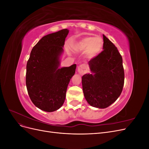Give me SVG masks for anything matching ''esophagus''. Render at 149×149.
Wrapping results in <instances>:
<instances>
[{"mask_svg":"<svg viewBox=\"0 0 149 149\" xmlns=\"http://www.w3.org/2000/svg\"><path fill=\"white\" fill-rule=\"evenodd\" d=\"M78 71L80 74H84L86 71V66L84 64L80 65L78 68Z\"/></svg>","mask_w":149,"mask_h":149,"instance_id":"34e87169","label":"esophagus"}]
</instances>
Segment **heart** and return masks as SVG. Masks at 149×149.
I'll return each mask as SVG.
<instances>
[{"instance_id":"obj_1","label":"heart","mask_w":149,"mask_h":149,"mask_svg":"<svg viewBox=\"0 0 149 149\" xmlns=\"http://www.w3.org/2000/svg\"><path fill=\"white\" fill-rule=\"evenodd\" d=\"M102 46V38L100 36H96L83 38L76 45V48L79 51L86 49V56L89 59H92L101 52Z\"/></svg>"}]
</instances>
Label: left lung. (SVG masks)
I'll list each match as a JSON object with an SVG mask.
<instances>
[{"label": "left lung", "mask_w": 149, "mask_h": 149, "mask_svg": "<svg viewBox=\"0 0 149 149\" xmlns=\"http://www.w3.org/2000/svg\"><path fill=\"white\" fill-rule=\"evenodd\" d=\"M103 40L104 50L88 63L93 74L82 77L85 99L91 106L101 109L117 100L124 84L123 58L117 47L104 35Z\"/></svg>", "instance_id": "1"}]
</instances>
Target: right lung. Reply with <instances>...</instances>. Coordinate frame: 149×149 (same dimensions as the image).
Wrapping results in <instances>:
<instances>
[{
  "label": "right lung",
  "instance_id": "obj_1",
  "mask_svg": "<svg viewBox=\"0 0 149 149\" xmlns=\"http://www.w3.org/2000/svg\"><path fill=\"white\" fill-rule=\"evenodd\" d=\"M69 33L63 29L44 36L35 45L26 63V86L31 101L40 109L58 110L63 104L76 65L58 68L60 56Z\"/></svg>",
  "mask_w": 149,
  "mask_h": 149
}]
</instances>
